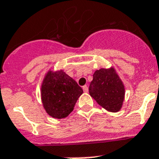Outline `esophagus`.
Masks as SVG:
<instances>
[{
	"instance_id": "obj_1",
	"label": "esophagus",
	"mask_w": 159,
	"mask_h": 159,
	"mask_svg": "<svg viewBox=\"0 0 159 159\" xmlns=\"http://www.w3.org/2000/svg\"><path fill=\"white\" fill-rule=\"evenodd\" d=\"M82 89H83V91L85 92V93H87L88 90H89V89H88L87 85H84L83 87H82Z\"/></svg>"
}]
</instances>
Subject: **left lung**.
<instances>
[{
  "instance_id": "obj_1",
  "label": "left lung",
  "mask_w": 159,
  "mask_h": 159,
  "mask_svg": "<svg viewBox=\"0 0 159 159\" xmlns=\"http://www.w3.org/2000/svg\"><path fill=\"white\" fill-rule=\"evenodd\" d=\"M89 92L97 102L110 112L119 111L125 96L122 81L113 68L96 70Z\"/></svg>"
}]
</instances>
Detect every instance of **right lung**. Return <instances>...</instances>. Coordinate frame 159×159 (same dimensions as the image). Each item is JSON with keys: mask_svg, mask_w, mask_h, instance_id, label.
I'll return each mask as SVG.
<instances>
[{"mask_svg": "<svg viewBox=\"0 0 159 159\" xmlns=\"http://www.w3.org/2000/svg\"><path fill=\"white\" fill-rule=\"evenodd\" d=\"M83 90L62 70L49 71L41 85V99L47 114L54 118H66L73 111Z\"/></svg>", "mask_w": 159, "mask_h": 159, "instance_id": "right-lung-1", "label": "right lung"}]
</instances>
